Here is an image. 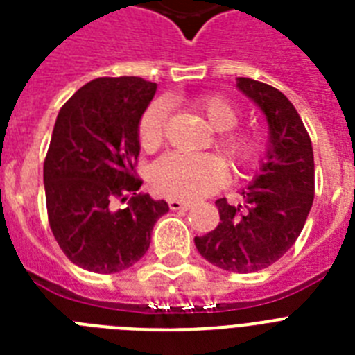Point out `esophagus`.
Masks as SVG:
<instances>
[{"mask_svg":"<svg viewBox=\"0 0 355 355\" xmlns=\"http://www.w3.org/2000/svg\"><path fill=\"white\" fill-rule=\"evenodd\" d=\"M189 202H186V200H178V199H171L169 200V208H171L173 211H178V210H189Z\"/></svg>","mask_w":355,"mask_h":355,"instance_id":"34e87169","label":"esophagus"}]
</instances>
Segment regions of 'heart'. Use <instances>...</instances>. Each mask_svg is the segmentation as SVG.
Masks as SVG:
<instances>
[{"instance_id": "heart-1", "label": "heart", "mask_w": 355, "mask_h": 355, "mask_svg": "<svg viewBox=\"0 0 355 355\" xmlns=\"http://www.w3.org/2000/svg\"><path fill=\"white\" fill-rule=\"evenodd\" d=\"M193 110L202 114L211 127L223 132L237 123V108L221 96H202L189 103ZM167 107L162 101L150 103L141 114L138 139L141 149L155 150L164 141ZM219 147L232 164H247L256 156L259 139L256 134L230 132L219 138ZM225 180V166L214 155L169 153L155 162L150 169V182L158 193L178 200H195L216 191Z\"/></svg>"}]
</instances>
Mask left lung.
I'll return each instance as SVG.
<instances>
[{
    "label": "left lung",
    "instance_id": "obj_1",
    "mask_svg": "<svg viewBox=\"0 0 355 355\" xmlns=\"http://www.w3.org/2000/svg\"><path fill=\"white\" fill-rule=\"evenodd\" d=\"M236 86L263 112L269 147L241 189L243 206L216 200L219 225L195 237V247L219 269L247 275L275 263L300 236L313 205L315 164L308 130L280 90L247 77H237Z\"/></svg>",
    "mask_w": 355,
    "mask_h": 355
}]
</instances>
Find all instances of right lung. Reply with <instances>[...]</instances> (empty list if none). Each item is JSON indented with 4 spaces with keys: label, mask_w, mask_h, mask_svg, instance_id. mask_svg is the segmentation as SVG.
<instances>
[{
    "label": "right lung",
    "mask_w": 355,
    "mask_h": 355,
    "mask_svg": "<svg viewBox=\"0 0 355 355\" xmlns=\"http://www.w3.org/2000/svg\"><path fill=\"white\" fill-rule=\"evenodd\" d=\"M156 83L99 77L75 92L57 116L44 162L49 227L83 269L112 275L132 267L150 245L166 200L139 193L134 175L138 125Z\"/></svg>",
    "instance_id": "add662e5"
}]
</instances>
